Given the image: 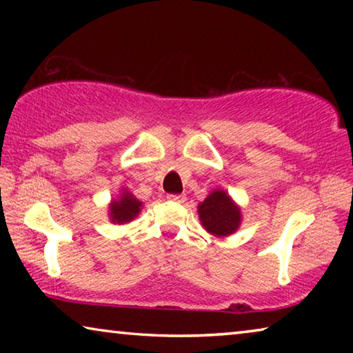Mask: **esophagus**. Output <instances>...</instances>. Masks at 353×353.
<instances>
[{"label": "esophagus", "instance_id": "1", "mask_svg": "<svg viewBox=\"0 0 353 353\" xmlns=\"http://www.w3.org/2000/svg\"><path fill=\"white\" fill-rule=\"evenodd\" d=\"M185 194H168V201L171 202H177V204H182V202H185Z\"/></svg>", "mask_w": 353, "mask_h": 353}]
</instances>
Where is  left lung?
<instances>
[{"label":"left lung","instance_id":"8db88e82","mask_svg":"<svg viewBox=\"0 0 353 353\" xmlns=\"http://www.w3.org/2000/svg\"><path fill=\"white\" fill-rule=\"evenodd\" d=\"M199 218L202 225L213 235L227 236L238 229L241 213L225 191L216 190L199 204Z\"/></svg>","mask_w":353,"mask_h":353}]
</instances>
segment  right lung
Returning a JSON list of instances; mask_svg holds the SVG:
<instances>
[{"instance_id": "1", "label": "right lung", "mask_w": 353, "mask_h": 353, "mask_svg": "<svg viewBox=\"0 0 353 353\" xmlns=\"http://www.w3.org/2000/svg\"><path fill=\"white\" fill-rule=\"evenodd\" d=\"M141 202L137 201L132 194L123 193L121 199L113 201L110 204V218L113 223L123 224L132 221L140 212Z\"/></svg>"}]
</instances>
